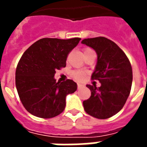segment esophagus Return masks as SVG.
Returning a JSON list of instances; mask_svg holds the SVG:
<instances>
[{"label":"esophagus","mask_w":147,"mask_h":147,"mask_svg":"<svg viewBox=\"0 0 147 147\" xmlns=\"http://www.w3.org/2000/svg\"><path fill=\"white\" fill-rule=\"evenodd\" d=\"M77 86H78V89H81V88H83L84 86H83V84H81V83H78V84H77Z\"/></svg>","instance_id":"1"}]
</instances>
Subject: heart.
<instances>
[{
  "instance_id": "b5f03b06",
  "label": "heart",
  "mask_w": 147,
  "mask_h": 147,
  "mask_svg": "<svg viewBox=\"0 0 147 147\" xmlns=\"http://www.w3.org/2000/svg\"><path fill=\"white\" fill-rule=\"evenodd\" d=\"M91 51H93L91 49L86 48L84 49V53ZM71 76H72V77H73L75 80L81 81V80H84V78L86 76V72L83 71H74L73 72L71 73Z\"/></svg>"
}]
</instances>
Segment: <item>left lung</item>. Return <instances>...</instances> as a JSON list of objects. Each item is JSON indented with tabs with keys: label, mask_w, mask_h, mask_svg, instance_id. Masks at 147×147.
I'll return each mask as SVG.
<instances>
[{
	"label": "left lung",
	"mask_w": 147,
	"mask_h": 147,
	"mask_svg": "<svg viewBox=\"0 0 147 147\" xmlns=\"http://www.w3.org/2000/svg\"><path fill=\"white\" fill-rule=\"evenodd\" d=\"M81 43L95 50L98 59L91 78L101 83L98 88L86 85L91 95L83 101V107L92 117L107 119L120 112L125 104L132 83V68L126 54L109 39L85 38Z\"/></svg>",
	"instance_id": "8db88e82"
}]
</instances>
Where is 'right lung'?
I'll return each instance as SVG.
<instances>
[{
  "label": "right lung",
  "instance_id": "obj_1",
  "mask_svg": "<svg viewBox=\"0 0 147 147\" xmlns=\"http://www.w3.org/2000/svg\"><path fill=\"white\" fill-rule=\"evenodd\" d=\"M81 38H42L30 45L18 63L16 86L22 104L30 114L52 118L64 110L66 97L77 90L73 80L56 82L57 69L66 66L67 54Z\"/></svg>",
  "mask_w": 147,
  "mask_h": 147
}]
</instances>
